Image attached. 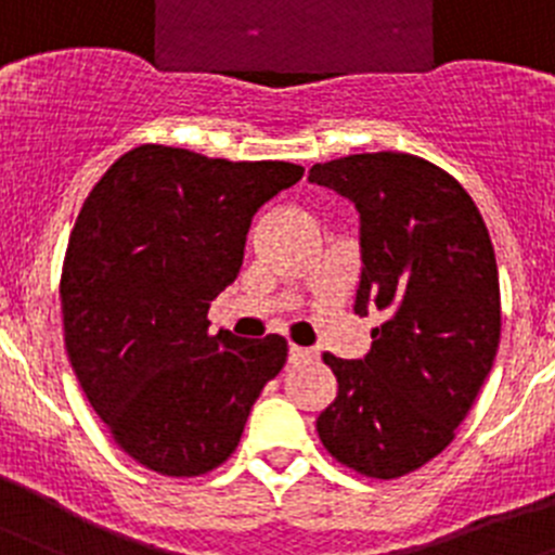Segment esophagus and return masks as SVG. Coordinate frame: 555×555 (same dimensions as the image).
<instances>
[{
	"label": "esophagus",
	"mask_w": 555,
	"mask_h": 555,
	"mask_svg": "<svg viewBox=\"0 0 555 555\" xmlns=\"http://www.w3.org/2000/svg\"><path fill=\"white\" fill-rule=\"evenodd\" d=\"M318 359V350L312 348H298V345H289V364H309V361Z\"/></svg>",
	"instance_id": "obj_1"
}]
</instances>
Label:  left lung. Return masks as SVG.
I'll list each match as a JSON object with an SVG mask.
<instances>
[{"mask_svg": "<svg viewBox=\"0 0 555 555\" xmlns=\"http://www.w3.org/2000/svg\"><path fill=\"white\" fill-rule=\"evenodd\" d=\"M309 183L361 216L356 314L383 312L364 359L323 353L336 400L318 416L323 447L370 479L422 468L454 441L493 370L501 339L499 266L468 191L411 153L314 164Z\"/></svg>", "mask_w": 555, "mask_h": 555, "instance_id": "obj_1", "label": "left lung"}]
</instances>
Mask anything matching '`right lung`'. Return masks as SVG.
<instances>
[{"instance_id": "1", "label": "right lung", "mask_w": 555, "mask_h": 555, "mask_svg": "<svg viewBox=\"0 0 555 555\" xmlns=\"http://www.w3.org/2000/svg\"><path fill=\"white\" fill-rule=\"evenodd\" d=\"M287 160L207 158L142 144L85 199L60 279L65 348L114 443L164 476L219 468L287 339L210 334L254 214L301 180Z\"/></svg>"}]
</instances>
